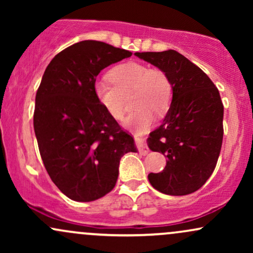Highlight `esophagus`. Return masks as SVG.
Returning <instances> with one entry per match:
<instances>
[{
	"label": "esophagus",
	"mask_w": 253,
	"mask_h": 253,
	"mask_svg": "<svg viewBox=\"0 0 253 253\" xmlns=\"http://www.w3.org/2000/svg\"><path fill=\"white\" fill-rule=\"evenodd\" d=\"M134 139H135L136 145H138L139 151H140V152L143 153V155H147V153H149V149H147V146H146V145H145V143H144L145 139L143 138V136L136 135V134H135V135H134Z\"/></svg>",
	"instance_id": "obj_1"
}]
</instances>
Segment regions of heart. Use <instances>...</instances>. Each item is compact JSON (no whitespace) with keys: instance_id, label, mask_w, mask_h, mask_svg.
<instances>
[{"instance_id":"1","label":"heart","mask_w":253,"mask_h":253,"mask_svg":"<svg viewBox=\"0 0 253 253\" xmlns=\"http://www.w3.org/2000/svg\"><path fill=\"white\" fill-rule=\"evenodd\" d=\"M108 78H98L92 91L100 106L115 120L125 114L126 96L133 92L132 106L135 109L125 120V126L143 133L152 126L157 117L170 108L173 88L169 76L162 69L138 62H128L113 69Z\"/></svg>"}]
</instances>
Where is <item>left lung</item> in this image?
Returning <instances> with one entry per match:
<instances>
[{"label":"left lung","instance_id":"8db88e82","mask_svg":"<svg viewBox=\"0 0 253 253\" xmlns=\"http://www.w3.org/2000/svg\"><path fill=\"white\" fill-rule=\"evenodd\" d=\"M167 72L173 88L163 124L150 133L149 147L167 157L164 170L149 173L155 189L167 195H188L213 173L223 136V104L219 90L199 66L175 50L135 52Z\"/></svg>","mask_w":253,"mask_h":253}]
</instances>
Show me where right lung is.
<instances>
[{
	"label": "right lung",
	"instance_id": "1",
	"mask_svg": "<svg viewBox=\"0 0 253 253\" xmlns=\"http://www.w3.org/2000/svg\"><path fill=\"white\" fill-rule=\"evenodd\" d=\"M132 56L109 43L84 40L57 54L36 95L33 125L45 169L64 195L90 202L115 187L134 140L110 118L92 86L101 70Z\"/></svg>",
	"mask_w": 253,
	"mask_h": 253
}]
</instances>
